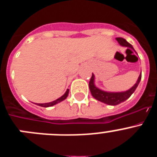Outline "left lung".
Masks as SVG:
<instances>
[{
	"label": "left lung",
	"instance_id": "left-lung-1",
	"mask_svg": "<svg viewBox=\"0 0 157 157\" xmlns=\"http://www.w3.org/2000/svg\"><path fill=\"white\" fill-rule=\"evenodd\" d=\"M116 40H117V41L121 46L128 47V48H131L135 52L132 45H130L129 42H127V40H125L123 37H116ZM141 72L139 76H138V78L136 83L130 89L126 91H123V92H109V91L102 90L96 86L95 82H94L95 76H94V74H92L90 81L89 82V86H90V90L91 94L96 100H98L101 102H103L106 105H117L119 104L122 103V102H124L126 100L128 99L130 96L132 95L133 93L135 91L136 88L138 87V84L141 81Z\"/></svg>",
	"mask_w": 157,
	"mask_h": 157
}]
</instances>
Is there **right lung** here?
<instances>
[{
	"label": "right lung",
	"mask_w": 157,
	"mask_h": 157,
	"mask_svg": "<svg viewBox=\"0 0 157 157\" xmlns=\"http://www.w3.org/2000/svg\"><path fill=\"white\" fill-rule=\"evenodd\" d=\"M68 93H69V90H68V89H67L66 92H65V94H63V96H61L60 98H58V99L55 100V101H52V102H48V103L37 104V105H39V106H41V107H45V108H48V107H52V106H53V105H56V104L59 103V102H61V101H64V100L67 98V97L68 96Z\"/></svg>",
	"instance_id": "1"
}]
</instances>
